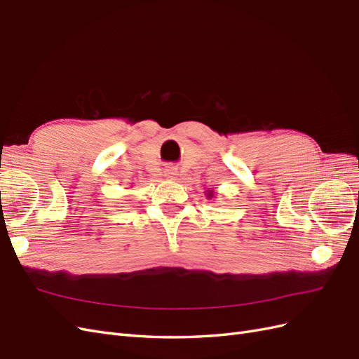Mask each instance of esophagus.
<instances>
[{
    "label": "esophagus",
    "mask_w": 359,
    "mask_h": 359,
    "mask_svg": "<svg viewBox=\"0 0 359 359\" xmlns=\"http://www.w3.org/2000/svg\"><path fill=\"white\" fill-rule=\"evenodd\" d=\"M175 175H177V168L170 166V168H168V169H166V177H169V178H175Z\"/></svg>",
    "instance_id": "34e87169"
}]
</instances>
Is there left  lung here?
I'll use <instances>...</instances> for the list:
<instances>
[{"mask_svg": "<svg viewBox=\"0 0 359 359\" xmlns=\"http://www.w3.org/2000/svg\"><path fill=\"white\" fill-rule=\"evenodd\" d=\"M208 198H212V194H211V193H210V194H208Z\"/></svg>", "mask_w": 359, "mask_h": 359, "instance_id": "obj_1", "label": "left lung"}]
</instances>
